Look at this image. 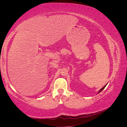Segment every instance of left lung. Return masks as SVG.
<instances>
[{"label":"left lung","instance_id":"left-lung-1","mask_svg":"<svg viewBox=\"0 0 127 127\" xmlns=\"http://www.w3.org/2000/svg\"><path fill=\"white\" fill-rule=\"evenodd\" d=\"M106 85H107V84H106V85H105L104 86V87H102V88H101V89L100 90H99V91H98V93H100V92H101L102 91H103V90L104 89V88L105 87V86H106Z\"/></svg>","mask_w":127,"mask_h":127}]
</instances>
